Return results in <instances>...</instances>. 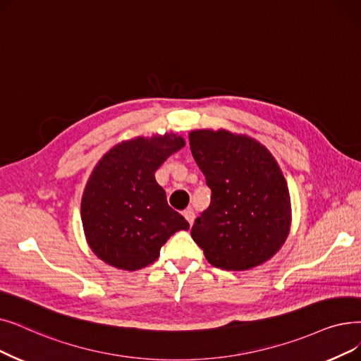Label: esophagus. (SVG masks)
<instances>
[{"instance_id":"esophagus-1","label":"esophagus","mask_w":361,"mask_h":361,"mask_svg":"<svg viewBox=\"0 0 361 361\" xmlns=\"http://www.w3.org/2000/svg\"><path fill=\"white\" fill-rule=\"evenodd\" d=\"M183 215H184V218L187 219V223H189V224L192 226L193 221H195V212H193V209H192V208H187V209L183 212Z\"/></svg>"}]
</instances>
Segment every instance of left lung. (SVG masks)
<instances>
[{"instance_id":"obj_1","label":"left lung","mask_w":361,"mask_h":361,"mask_svg":"<svg viewBox=\"0 0 361 361\" xmlns=\"http://www.w3.org/2000/svg\"><path fill=\"white\" fill-rule=\"evenodd\" d=\"M192 154L211 189L192 238L216 269L245 271L269 261L292 221L286 180L270 150L246 134L195 130Z\"/></svg>"}]
</instances>
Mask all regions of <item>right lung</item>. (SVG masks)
<instances>
[{"instance_id":"1","label":"right lung","mask_w":361,"mask_h":361,"mask_svg":"<svg viewBox=\"0 0 361 361\" xmlns=\"http://www.w3.org/2000/svg\"><path fill=\"white\" fill-rule=\"evenodd\" d=\"M185 146L174 133L135 137L114 146L94 166L81 200L91 250L112 267L135 271L154 262L178 230H189L172 209L154 172Z\"/></svg>"}]
</instances>
